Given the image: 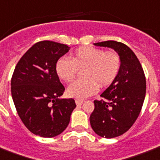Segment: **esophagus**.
<instances>
[{"mask_svg": "<svg viewBox=\"0 0 160 160\" xmlns=\"http://www.w3.org/2000/svg\"><path fill=\"white\" fill-rule=\"evenodd\" d=\"M83 102H84V101H83V100H80V99L75 100V103H76V105H77V106H80V105H82Z\"/></svg>", "mask_w": 160, "mask_h": 160, "instance_id": "1", "label": "esophagus"}]
</instances>
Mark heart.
Wrapping results in <instances>:
<instances>
[{"label": "heart", "instance_id": "obj_1", "mask_svg": "<svg viewBox=\"0 0 160 160\" xmlns=\"http://www.w3.org/2000/svg\"><path fill=\"white\" fill-rule=\"evenodd\" d=\"M121 58L113 51L104 52L101 48L83 46L72 53L69 58H59L55 64L56 75L65 83L71 82L82 69L84 79L75 80L69 85L67 93L69 96L84 99L98 91V86L106 87L113 82L121 68Z\"/></svg>", "mask_w": 160, "mask_h": 160}]
</instances>
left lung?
<instances>
[{
  "mask_svg": "<svg viewBox=\"0 0 160 160\" xmlns=\"http://www.w3.org/2000/svg\"><path fill=\"white\" fill-rule=\"evenodd\" d=\"M100 47L112 48L121 58L118 76L95 100V109L90 117L94 132L106 138H112L126 132L139 115L146 94L144 72L137 56L126 44L117 41L94 43Z\"/></svg>",
  "mask_w": 160,
  "mask_h": 160,
  "instance_id": "1",
  "label": "left lung"
}]
</instances>
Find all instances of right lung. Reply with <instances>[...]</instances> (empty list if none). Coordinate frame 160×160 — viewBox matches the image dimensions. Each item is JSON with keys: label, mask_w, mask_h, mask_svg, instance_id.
<instances>
[{"label": "right lung", "mask_w": 160, "mask_h": 160, "mask_svg": "<svg viewBox=\"0 0 160 160\" xmlns=\"http://www.w3.org/2000/svg\"><path fill=\"white\" fill-rule=\"evenodd\" d=\"M70 48L53 41L32 45L16 65L12 96L18 114L29 131L42 138L55 137L69 125L74 99H58L64 87L56 75L55 64Z\"/></svg>", "instance_id": "right-lung-1"}]
</instances>
